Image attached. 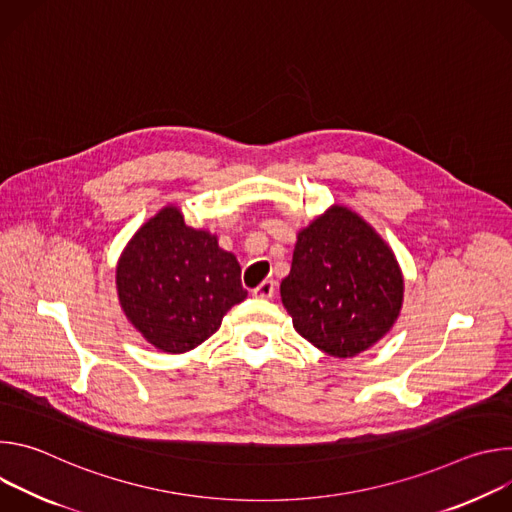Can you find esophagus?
<instances>
[{
  "mask_svg": "<svg viewBox=\"0 0 512 512\" xmlns=\"http://www.w3.org/2000/svg\"><path fill=\"white\" fill-rule=\"evenodd\" d=\"M273 294H275V281H271V279L261 281V283L253 289V296L259 298V300H269V298H273Z\"/></svg>",
  "mask_w": 512,
  "mask_h": 512,
  "instance_id": "esophagus-1",
  "label": "esophagus"
}]
</instances>
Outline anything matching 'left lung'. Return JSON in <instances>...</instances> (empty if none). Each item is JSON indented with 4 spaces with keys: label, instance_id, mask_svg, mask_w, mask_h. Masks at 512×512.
Wrapping results in <instances>:
<instances>
[{
    "label": "left lung",
    "instance_id": "left-lung-1",
    "mask_svg": "<svg viewBox=\"0 0 512 512\" xmlns=\"http://www.w3.org/2000/svg\"><path fill=\"white\" fill-rule=\"evenodd\" d=\"M281 302L294 328L336 358L381 340L403 304V275L387 243L344 206L300 231Z\"/></svg>",
    "mask_w": 512,
    "mask_h": 512
}]
</instances>
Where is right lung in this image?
Instances as JSON below:
<instances>
[{
	"instance_id": "1",
	"label": "right lung",
	"mask_w": 512,
	"mask_h": 512,
	"mask_svg": "<svg viewBox=\"0 0 512 512\" xmlns=\"http://www.w3.org/2000/svg\"><path fill=\"white\" fill-rule=\"evenodd\" d=\"M117 294L127 320L164 352H186L221 328L247 298L241 265L216 237L186 227L176 206L150 218L117 265Z\"/></svg>"
}]
</instances>
